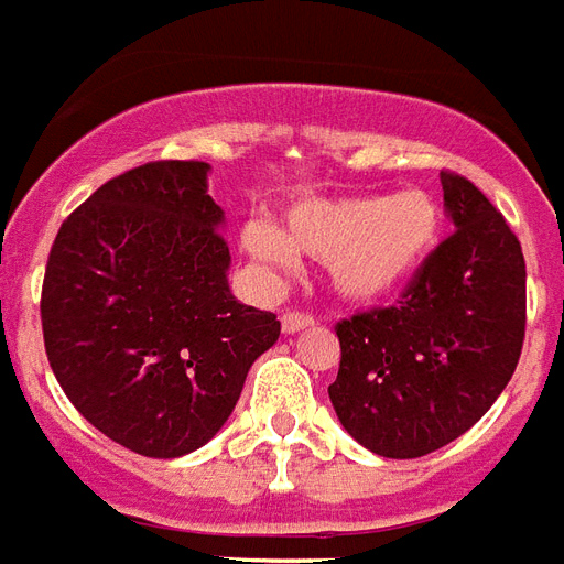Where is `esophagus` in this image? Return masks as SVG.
Instances as JSON below:
<instances>
[{
    "label": "esophagus",
    "instance_id": "1",
    "mask_svg": "<svg viewBox=\"0 0 564 564\" xmlns=\"http://www.w3.org/2000/svg\"><path fill=\"white\" fill-rule=\"evenodd\" d=\"M316 319L311 314H299V311H286L281 316V328L286 335H295V332H304V328H314Z\"/></svg>",
    "mask_w": 564,
    "mask_h": 564
}]
</instances>
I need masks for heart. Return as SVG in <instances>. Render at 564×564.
<instances>
[{
  "label": "heart",
  "instance_id": "1",
  "mask_svg": "<svg viewBox=\"0 0 564 564\" xmlns=\"http://www.w3.org/2000/svg\"><path fill=\"white\" fill-rule=\"evenodd\" d=\"M442 239L440 203L419 187L391 197L304 199L278 227L250 220L241 248L265 269H286L293 253L323 260L325 278L346 302H379L415 281Z\"/></svg>",
  "mask_w": 564,
  "mask_h": 564
}]
</instances>
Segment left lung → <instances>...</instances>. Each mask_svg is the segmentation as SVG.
I'll return each instance as SVG.
<instances>
[{
	"instance_id": "left-lung-1",
	"label": "left lung",
	"mask_w": 564,
	"mask_h": 564,
	"mask_svg": "<svg viewBox=\"0 0 564 564\" xmlns=\"http://www.w3.org/2000/svg\"><path fill=\"white\" fill-rule=\"evenodd\" d=\"M440 178L457 229L398 304L337 323L332 406L352 440L394 460L469 431L508 386L527 335L520 241L469 178Z\"/></svg>"
}]
</instances>
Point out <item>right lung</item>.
Here are the masks:
<instances>
[{"mask_svg": "<svg viewBox=\"0 0 564 564\" xmlns=\"http://www.w3.org/2000/svg\"><path fill=\"white\" fill-rule=\"evenodd\" d=\"M203 161H152L74 208L50 248L41 325L62 391L143 457L197 452L236 410L278 316L229 293Z\"/></svg>", "mask_w": 564, "mask_h": 564, "instance_id": "add662e5", "label": "right lung"}]
</instances>
